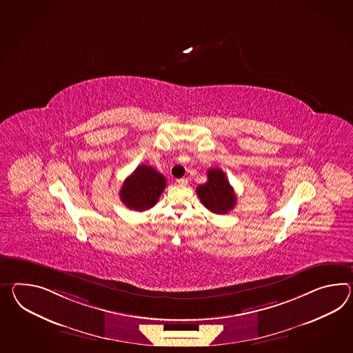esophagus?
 <instances>
[{
  "label": "esophagus",
  "mask_w": 353,
  "mask_h": 353,
  "mask_svg": "<svg viewBox=\"0 0 353 353\" xmlns=\"http://www.w3.org/2000/svg\"><path fill=\"white\" fill-rule=\"evenodd\" d=\"M180 186H186L188 185V182H189V180L188 179H179V180L176 181Z\"/></svg>",
  "instance_id": "1"
}]
</instances>
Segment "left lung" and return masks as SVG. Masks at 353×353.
Segmentation results:
<instances>
[{
  "label": "left lung",
  "mask_w": 353,
  "mask_h": 353,
  "mask_svg": "<svg viewBox=\"0 0 353 353\" xmlns=\"http://www.w3.org/2000/svg\"><path fill=\"white\" fill-rule=\"evenodd\" d=\"M207 176V182L196 189L200 201L215 214H227L237 200L230 181L219 168H210Z\"/></svg>",
  "instance_id": "obj_1"
}]
</instances>
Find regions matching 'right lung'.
I'll use <instances>...</instances> for the list:
<instances>
[{
  "label": "right lung",
  "instance_id": "obj_1",
  "mask_svg": "<svg viewBox=\"0 0 353 353\" xmlns=\"http://www.w3.org/2000/svg\"><path fill=\"white\" fill-rule=\"evenodd\" d=\"M165 177L153 167L140 164L125 180L120 190L121 201L137 212L154 207L165 189Z\"/></svg>",
  "mask_w": 353,
  "mask_h": 353
}]
</instances>
